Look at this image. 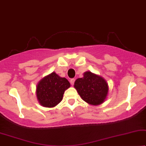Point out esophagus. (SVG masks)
Wrapping results in <instances>:
<instances>
[{
  "label": "esophagus",
  "instance_id": "esophagus-1",
  "mask_svg": "<svg viewBox=\"0 0 146 146\" xmlns=\"http://www.w3.org/2000/svg\"><path fill=\"white\" fill-rule=\"evenodd\" d=\"M75 81V79H71V80H70V83H71V84L72 85H74Z\"/></svg>",
  "mask_w": 146,
  "mask_h": 146
}]
</instances>
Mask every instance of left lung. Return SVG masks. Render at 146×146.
Masks as SVG:
<instances>
[{"mask_svg":"<svg viewBox=\"0 0 146 146\" xmlns=\"http://www.w3.org/2000/svg\"><path fill=\"white\" fill-rule=\"evenodd\" d=\"M74 87L83 101L92 106L103 104L108 96L109 87L102 77L86 71L83 77L75 81Z\"/></svg>","mask_w":146,"mask_h":146,"instance_id":"1","label":"left lung"}]
</instances>
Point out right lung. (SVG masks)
I'll return each mask as SVG.
<instances>
[{
  "instance_id": "right-lung-1",
  "label": "right lung",
  "mask_w": 146,
  "mask_h": 146,
  "mask_svg": "<svg viewBox=\"0 0 146 146\" xmlns=\"http://www.w3.org/2000/svg\"><path fill=\"white\" fill-rule=\"evenodd\" d=\"M70 86L67 79L53 72L42 78L36 85L38 103L45 108H53L61 102L65 91Z\"/></svg>"
}]
</instances>
